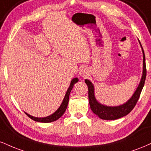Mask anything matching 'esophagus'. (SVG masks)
Here are the masks:
<instances>
[{
	"label": "esophagus",
	"instance_id": "1",
	"mask_svg": "<svg viewBox=\"0 0 151 151\" xmlns=\"http://www.w3.org/2000/svg\"><path fill=\"white\" fill-rule=\"evenodd\" d=\"M79 77L85 78L88 75V71L86 68H81L79 72Z\"/></svg>",
	"mask_w": 151,
	"mask_h": 151
}]
</instances>
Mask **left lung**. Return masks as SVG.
Here are the masks:
<instances>
[{"label": "left lung", "instance_id": "1", "mask_svg": "<svg viewBox=\"0 0 151 151\" xmlns=\"http://www.w3.org/2000/svg\"><path fill=\"white\" fill-rule=\"evenodd\" d=\"M140 46L142 49L143 52V73L139 84L136 89L132 97L122 105H117V106H108L99 103L96 99L95 89L94 86L91 81L88 79H85V83L88 86V100H89L90 108L94 114H96L99 118L105 120H115L119 119L124 116L128 115L133 110L138 100L139 99L140 94L144 86L145 80L146 77V59L145 54L143 51V47L141 46V42L139 41Z\"/></svg>", "mask_w": 151, "mask_h": 151}]
</instances>
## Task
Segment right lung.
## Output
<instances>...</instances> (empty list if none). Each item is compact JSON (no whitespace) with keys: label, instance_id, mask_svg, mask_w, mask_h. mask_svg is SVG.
<instances>
[{"label":"right lung","instance_id":"1","mask_svg":"<svg viewBox=\"0 0 151 151\" xmlns=\"http://www.w3.org/2000/svg\"><path fill=\"white\" fill-rule=\"evenodd\" d=\"M77 81H79V79L77 77L74 78V79H72L70 83V86H69L68 89L66 93H65L64 99H63L61 105H60L59 108L57 109V110H56L55 112H53V113L51 114L50 115L47 116V117H34V116L30 115L29 114L27 113V112H25V114H26L29 117H30L32 119H33V120L36 122H39L48 123V122H52L56 121L65 113V110H66L67 108H68V105L69 102V97H70V92L71 91H72V88H73L74 84L77 83Z\"/></svg>","mask_w":151,"mask_h":151}]
</instances>
